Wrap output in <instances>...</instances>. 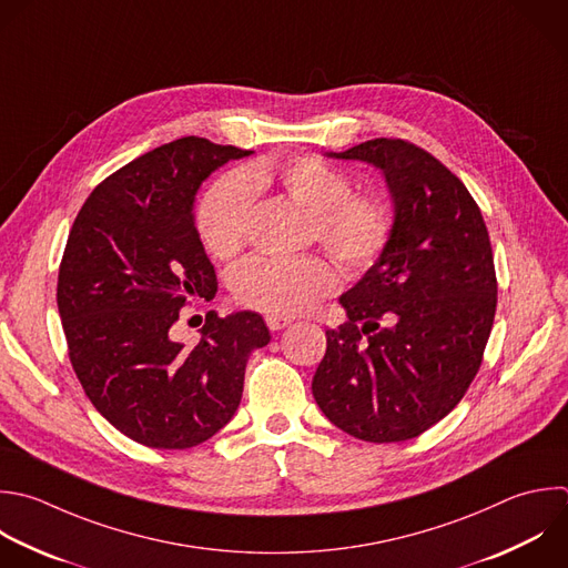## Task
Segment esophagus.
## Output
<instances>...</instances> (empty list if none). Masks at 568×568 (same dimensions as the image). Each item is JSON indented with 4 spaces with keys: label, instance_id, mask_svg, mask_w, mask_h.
<instances>
[{
    "label": "esophagus",
    "instance_id": "1",
    "mask_svg": "<svg viewBox=\"0 0 568 568\" xmlns=\"http://www.w3.org/2000/svg\"><path fill=\"white\" fill-rule=\"evenodd\" d=\"M291 324V317H282V315H266V326L271 331H282L284 326Z\"/></svg>",
    "mask_w": 568,
    "mask_h": 568
}]
</instances>
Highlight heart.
Masks as SVG:
<instances>
[{
  "label": "heart",
  "mask_w": 568,
  "mask_h": 568,
  "mask_svg": "<svg viewBox=\"0 0 568 568\" xmlns=\"http://www.w3.org/2000/svg\"><path fill=\"white\" fill-rule=\"evenodd\" d=\"M277 186L308 211V235L346 271L357 273L377 262L393 235V215L373 193H353L351 178L317 155L295 158L277 169L257 164L244 175L217 180L200 202L197 233L217 260H233L248 242L255 191ZM337 286V273L320 255L246 260L233 277L235 297L268 315H295L311 308Z\"/></svg>",
  "instance_id": "obj_1"
}]
</instances>
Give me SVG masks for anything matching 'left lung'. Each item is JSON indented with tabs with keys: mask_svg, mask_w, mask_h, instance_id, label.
<instances>
[{
	"mask_svg": "<svg viewBox=\"0 0 568 568\" xmlns=\"http://www.w3.org/2000/svg\"><path fill=\"white\" fill-rule=\"evenodd\" d=\"M331 158L382 169L395 224L339 297L348 322L326 331L313 395L357 439H410L459 404L481 366L497 306L488 231L462 180L406 140L375 138Z\"/></svg>",
	"mask_w": 568,
	"mask_h": 568,
	"instance_id": "8db88e82",
	"label": "left lung"
}]
</instances>
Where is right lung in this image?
<instances>
[{
    "label": "right lung",
    "instance_id": "right-lung-1",
    "mask_svg": "<svg viewBox=\"0 0 568 568\" xmlns=\"http://www.w3.org/2000/svg\"><path fill=\"white\" fill-rule=\"evenodd\" d=\"M253 151L182 138L113 175L80 209L58 275L73 371L93 406L151 448H191L235 415L262 315H206L202 339L171 337L180 311L213 300L217 277L193 222L200 184Z\"/></svg>",
    "mask_w": 568,
    "mask_h": 568
}]
</instances>
